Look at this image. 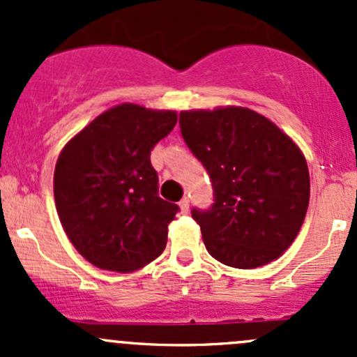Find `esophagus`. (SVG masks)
<instances>
[{"label": "esophagus", "instance_id": "34e87169", "mask_svg": "<svg viewBox=\"0 0 357 357\" xmlns=\"http://www.w3.org/2000/svg\"><path fill=\"white\" fill-rule=\"evenodd\" d=\"M179 208H181L183 214H186V212L190 211V200L186 199V197H185V199H183L181 202H179Z\"/></svg>", "mask_w": 357, "mask_h": 357}]
</instances>
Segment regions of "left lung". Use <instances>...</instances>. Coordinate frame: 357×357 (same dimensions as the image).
<instances>
[{"label": "left lung", "mask_w": 357, "mask_h": 357, "mask_svg": "<svg viewBox=\"0 0 357 357\" xmlns=\"http://www.w3.org/2000/svg\"><path fill=\"white\" fill-rule=\"evenodd\" d=\"M179 126L214 188L212 207L192 211L208 254L238 269L278 259L307 212L311 185L301 149L269 119L243 107L183 110Z\"/></svg>", "instance_id": "left-lung-1"}]
</instances>
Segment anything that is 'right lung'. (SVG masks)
<instances>
[{"label":"right lung","instance_id":"add662e5","mask_svg":"<svg viewBox=\"0 0 357 357\" xmlns=\"http://www.w3.org/2000/svg\"><path fill=\"white\" fill-rule=\"evenodd\" d=\"M174 110L121 103L63 146L53 193L75 250L96 268L131 273L164 252L179 207L158 197L150 152L174 129Z\"/></svg>","mask_w":357,"mask_h":357}]
</instances>
